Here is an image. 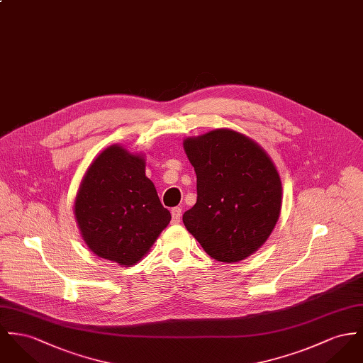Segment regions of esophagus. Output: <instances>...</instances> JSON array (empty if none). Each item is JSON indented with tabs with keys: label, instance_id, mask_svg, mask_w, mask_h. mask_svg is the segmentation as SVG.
Listing matches in <instances>:
<instances>
[{
	"label": "esophagus",
	"instance_id": "obj_1",
	"mask_svg": "<svg viewBox=\"0 0 363 363\" xmlns=\"http://www.w3.org/2000/svg\"><path fill=\"white\" fill-rule=\"evenodd\" d=\"M181 216H182V210L179 207H174L171 210V217H172V223H178L181 221Z\"/></svg>",
	"mask_w": 363,
	"mask_h": 363
}]
</instances>
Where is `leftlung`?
I'll return each instance as SVG.
<instances>
[{"mask_svg": "<svg viewBox=\"0 0 363 363\" xmlns=\"http://www.w3.org/2000/svg\"><path fill=\"white\" fill-rule=\"evenodd\" d=\"M184 150L197 177V200L184 225L217 261L250 257L279 220L281 182L272 159L255 140L228 128L186 138Z\"/></svg>", "mask_w": 363, "mask_h": 363, "instance_id": "obj_1", "label": "left lung"}]
</instances>
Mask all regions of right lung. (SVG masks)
Returning a JSON list of instances; mask_svg holds the SVG:
<instances>
[{
	"mask_svg": "<svg viewBox=\"0 0 363 363\" xmlns=\"http://www.w3.org/2000/svg\"><path fill=\"white\" fill-rule=\"evenodd\" d=\"M145 166L143 155L111 145L86 168L74 200L88 249L121 267L140 261L171 221Z\"/></svg>",
	"mask_w": 363,
	"mask_h": 363,
	"instance_id": "right-lung-1",
	"label": "right lung"
}]
</instances>
